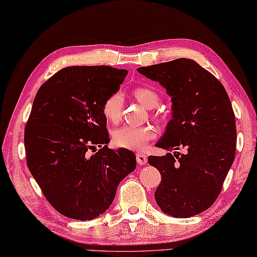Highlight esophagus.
I'll return each instance as SVG.
<instances>
[{
	"label": "esophagus",
	"instance_id": "obj_1",
	"mask_svg": "<svg viewBox=\"0 0 257 257\" xmlns=\"http://www.w3.org/2000/svg\"><path fill=\"white\" fill-rule=\"evenodd\" d=\"M137 161L141 166H144L148 162V157L144 153H137Z\"/></svg>",
	"mask_w": 257,
	"mask_h": 257
}]
</instances>
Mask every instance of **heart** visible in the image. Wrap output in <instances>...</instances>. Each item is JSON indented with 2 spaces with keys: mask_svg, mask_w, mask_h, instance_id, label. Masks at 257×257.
Masks as SVG:
<instances>
[{
  "mask_svg": "<svg viewBox=\"0 0 257 257\" xmlns=\"http://www.w3.org/2000/svg\"><path fill=\"white\" fill-rule=\"evenodd\" d=\"M134 97L141 103L144 107L153 108L159 104V95L156 91L139 87L134 90ZM123 96L120 93L109 95L103 103V114L110 122H117L122 114ZM157 128L152 125L144 126H134V125H124L114 131L113 143L118 148L133 150V151H142L145 145L156 138Z\"/></svg>",
  "mask_w": 257,
  "mask_h": 257,
  "instance_id": "1",
  "label": "heart"
}]
</instances>
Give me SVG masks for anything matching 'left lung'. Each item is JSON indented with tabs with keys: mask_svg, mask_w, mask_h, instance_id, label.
<instances>
[{
	"mask_svg": "<svg viewBox=\"0 0 257 257\" xmlns=\"http://www.w3.org/2000/svg\"><path fill=\"white\" fill-rule=\"evenodd\" d=\"M171 97V119L156 147L187 152L149 157L161 173L154 197L164 214L188 218L208 209L235 159L236 123L224 86L195 60L180 58L138 68Z\"/></svg>",
	"mask_w": 257,
	"mask_h": 257,
	"instance_id": "left-lung-1",
	"label": "left lung"
}]
</instances>
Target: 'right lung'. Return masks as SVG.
Returning a JSON list of instances; mask_svg holds the SVG:
<instances>
[{
  "label": "right lung",
  "mask_w": 257,
  "mask_h": 257,
  "mask_svg": "<svg viewBox=\"0 0 257 257\" xmlns=\"http://www.w3.org/2000/svg\"><path fill=\"white\" fill-rule=\"evenodd\" d=\"M126 69L72 66L56 72L33 100L24 131L27 164L50 205L66 217L91 220L108 209L135 154L106 144L103 103L117 93ZM98 145V153L90 151ZM94 152V151H93Z\"/></svg>",
  "instance_id": "right-lung-1"
}]
</instances>
